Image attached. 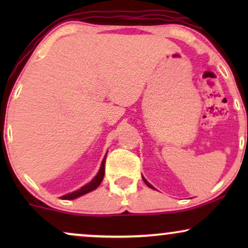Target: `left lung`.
<instances>
[{
    "mask_svg": "<svg viewBox=\"0 0 248 248\" xmlns=\"http://www.w3.org/2000/svg\"><path fill=\"white\" fill-rule=\"evenodd\" d=\"M143 181H144V183H145V184H147V185L149 186V187H150V188H154V186H152L151 184H149V183H148L147 181H145V179H144V178H143Z\"/></svg>",
    "mask_w": 248,
    "mask_h": 248,
    "instance_id": "left-lung-1",
    "label": "left lung"
}]
</instances>
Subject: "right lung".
Here are the masks:
<instances>
[{
	"label": "right lung",
	"instance_id": "obj_1",
	"mask_svg": "<svg viewBox=\"0 0 248 248\" xmlns=\"http://www.w3.org/2000/svg\"><path fill=\"white\" fill-rule=\"evenodd\" d=\"M105 158H106V155H105ZM105 158H104L103 162H101L99 171H98L97 176L93 179V181H91L90 183H88L87 185H84L83 187H81L80 189H78V191H76V192L69 193V194L61 196V199H62V200H74V199L79 198V196H81V195L87 194V193H89L91 191H93V189H96L98 186L100 185V183H101V181H103L104 175H105Z\"/></svg>",
	"mask_w": 248,
	"mask_h": 248
}]
</instances>
